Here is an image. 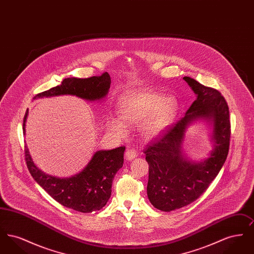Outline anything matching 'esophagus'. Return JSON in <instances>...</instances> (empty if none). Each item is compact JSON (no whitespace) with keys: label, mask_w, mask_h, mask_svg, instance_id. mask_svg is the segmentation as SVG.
<instances>
[{"label":"esophagus","mask_w":254,"mask_h":254,"mask_svg":"<svg viewBox=\"0 0 254 254\" xmlns=\"http://www.w3.org/2000/svg\"><path fill=\"white\" fill-rule=\"evenodd\" d=\"M125 156L127 160H132L137 156V151L134 148H127L125 153Z\"/></svg>","instance_id":"obj_1"}]
</instances>
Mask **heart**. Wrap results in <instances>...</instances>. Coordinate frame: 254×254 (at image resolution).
<instances>
[{
  "instance_id": "1",
  "label": "heart",
  "mask_w": 254,
  "mask_h": 254,
  "mask_svg": "<svg viewBox=\"0 0 254 254\" xmlns=\"http://www.w3.org/2000/svg\"><path fill=\"white\" fill-rule=\"evenodd\" d=\"M177 109V101L173 97L149 91H136L123 97L119 103L120 119L109 118V130L118 136H125L127 127L140 126L145 139H153L169 126Z\"/></svg>"
}]
</instances>
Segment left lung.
Wrapping results in <instances>:
<instances>
[{
	"label": "left lung",
	"instance_id": "left-lung-1",
	"mask_svg": "<svg viewBox=\"0 0 254 254\" xmlns=\"http://www.w3.org/2000/svg\"><path fill=\"white\" fill-rule=\"evenodd\" d=\"M184 80L197 95L185 117L161 133L144 149L149 165L146 187L150 203L163 211L190 205L205 192L215 179L229 153L230 110L217 89L198 83L190 77ZM212 120L215 149L200 163L183 158L181 145L185 128L195 119Z\"/></svg>",
	"mask_w": 254,
	"mask_h": 254
}]
</instances>
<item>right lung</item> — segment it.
Wrapping results in <instances>:
<instances>
[{
  "label": "right lung",
  "mask_w": 254,
  "mask_h": 254,
  "mask_svg": "<svg viewBox=\"0 0 254 254\" xmlns=\"http://www.w3.org/2000/svg\"><path fill=\"white\" fill-rule=\"evenodd\" d=\"M109 73L90 78H66L60 85L37 94L35 98L70 94L94 101L106 96L110 87ZM28 114L25 112L23 129ZM27 169L35 181L61 205L83 213L100 210L107 205L111 195L112 181L124 164L126 147L99 150L80 173L69 178H57L44 173L34 165L28 148L24 146Z\"/></svg>",
  "instance_id": "right-lung-1"
}]
</instances>
